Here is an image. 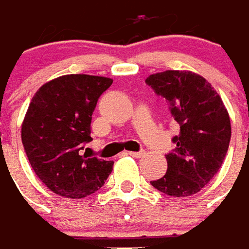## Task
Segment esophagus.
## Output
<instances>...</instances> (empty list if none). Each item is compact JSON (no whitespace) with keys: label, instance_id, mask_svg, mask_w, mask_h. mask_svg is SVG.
<instances>
[{"label":"esophagus","instance_id":"esophagus-1","mask_svg":"<svg viewBox=\"0 0 249 249\" xmlns=\"http://www.w3.org/2000/svg\"><path fill=\"white\" fill-rule=\"evenodd\" d=\"M126 154H128V156L134 157V158H141V157L145 156V152L144 150H141V152H127Z\"/></svg>","mask_w":249,"mask_h":249}]
</instances>
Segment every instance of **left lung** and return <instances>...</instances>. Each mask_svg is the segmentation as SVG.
Instances as JSON below:
<instances>
[{"label": "left lung", "mask_w": 249, "mask_h": 249, "mask_svg": "<svg viewBox=\"0 0 249 249\" xmlns=\"http://www.w3.org/2000/svg\"><path fill=\"white\" fill-rule=\"evenodd\" d=\"M145 82L170 104L180 124L172 139L176 149L167 154V172L150 184L167 196L196 194L220 170L231 137L230 117L216 90L202 75L189 71L150 74Z\"/></svg>", "instance_id": "obj_1"}]
</instances>
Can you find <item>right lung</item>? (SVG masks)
Listing matches in <instances>:
<instances>
[{
  "mask_svg": "<svg viewBox=\"0 0 249 249\" xmlns=\"http://www.w3.org/2000/svg\"><path fill=\"white\" fill-rule=\"evenodd\" d=\"M112 78L67 74L39 87L21 123V141L38 178L55 194L71 199L90 196L113 171V160L87 158L79 152L90 142L97 99Z\"/></svg>",
  "mask_w": 249,
  "mask_h": 249,
  "instance_id": "obj_1",
  "label": "right lung"
}]
</instances>
